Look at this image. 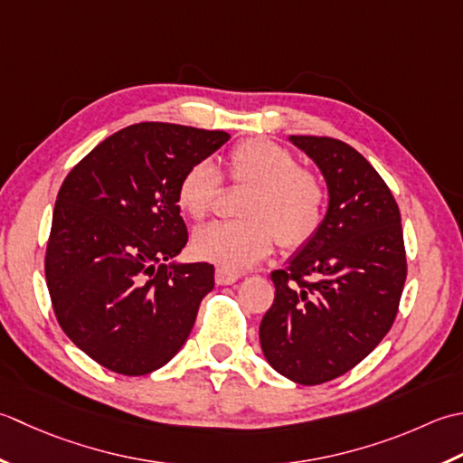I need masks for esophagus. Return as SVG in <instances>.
Wrapping results in <instances>:
<instances>
[{
  "mask_svg": "<svg viewBox=\"0 0 463 463\" xmlns=\"http://www.w3.org/2000/svg\"><path fill=\"white\" fill-rule=\"evenodd\" d=\"M240 278H241V271H238V269L225 268V266L215 268V284L218 286H232Z\"/></svg>",
  "mask_w": 463,
  "mask_h": 463,
  "instance_id": "obj_1",
  "label": "esophagus"
}]
</instances>
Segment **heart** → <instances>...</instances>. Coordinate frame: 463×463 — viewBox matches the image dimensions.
Returning a JSON list of instances; mask_svg holds the SVG:
<instances>
[{"instance_id": "obj_1", "label": "heart", "mask_w": 463, "mask_h": 463, "mask_svg": "<svg viewBox=\"0 0 463 463\" xmlns=\"http://www.w3.org/2000/svg\"><path fill=\"white\" fill-rule=\"evenodd\" d=\"M225 175L232 184L250 185L240 203L243 220L218 222L197 230L192 250L200 260L225 268L253 266L269 256L278 238L286 248H299L317 233L326 215V187L276 141L263 137L240 141L225 162ZM220 190L218 167L210 159H200L179 177L175 202L192 220H203Z\"/></svg>"}]
</instances>
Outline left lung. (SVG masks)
<instances>
[{
	"instance_id": "1",
	"label": "left lung",
	"mask_w": 463,
	"mask_h": 463,
	"mask_svg": "<svg viewBox=\"0 0 463 463\" xmlns=\"http://www.w3.org/2000/svg\"><path fill=\"white\" fill-rule=\"evenodd\" d=\"M326 177L317 233L271 271L276 298L260 326L273 370L301 385L350 372L390 332L408 276L400 207L367 159L334 137L291 136Z\"/></svg>"
}]
</instances>
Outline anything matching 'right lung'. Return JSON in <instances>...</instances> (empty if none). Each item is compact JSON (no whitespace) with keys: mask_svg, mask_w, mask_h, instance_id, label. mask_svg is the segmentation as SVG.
Instances as JSON below:
<instances>
[{"mask_svg":"<svg viewBox=\"0 0 463 463\" xmlns=\"http://www.w3.org/2000/svg\"><path fill=\"white\" fill-rule=\"evenodd\" d=\"M230 134L144 121L103 139L60 187L45 250L55 317L93 362L144 375L182 350L213 266L167 263L187 243L177 182Z\"/></svg>","mask_w":463,"mask_h":463,"instance_id":"obj_1","label":"right lung"}]
</instances>
